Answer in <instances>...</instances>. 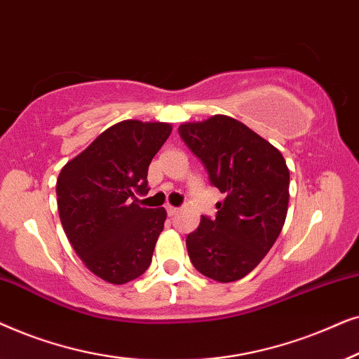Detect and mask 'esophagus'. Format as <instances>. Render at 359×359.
Masks as SVG:
<instances>
[{"label": "esophagus", "mask_w": 359, "mask_h": 359, "mask_svg": "<svg viewBox=\"0 0 359 359\" xmlns=\"http://www.w3.org/2000/svg\"><path fill=\"white\" fill-rule=\"evenodd\" d=\"M165 210H167V215H169V217H174V215H175L177 212H179V208L172 207V205H167Z\"/></svg>", "instance_id": "obj_1"}]
</instances>
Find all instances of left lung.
Masks as SVG:
<instances>
[{
    "mask_svg": "<svg viewBox=\"0 0 359 359\" xmlns=\"http://www.w3.org/2000/svg\"><path fill=\"white\" fill-rule=\"evenodd\" d=\"M179 135L224 195L217 218L202 217L187 236L195 269L218 283L250 274L283 231L289 207L284 156L246 124L226 114L184 123Z\"/></svg>",
    "mask_w": 359,
    "mask_h": 359,
    "instance_id": "left-lung-1",
    "label": "left lung"
}]
</instances>
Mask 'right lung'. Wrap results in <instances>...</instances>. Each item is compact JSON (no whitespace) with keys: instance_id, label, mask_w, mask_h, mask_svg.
<instances>
[{"instance_id":"1","label":"right lung","mask_w":359,"mask_h":359,"mask_svg":"<svg viewBox=\"0 0 359 359\" xmlns=\"http://www.w3.org/2000/svg\"><path fill=\"white\" fill-rule=\"evenodd\" d=\"M170 133L169 123L119 121L57 179L65 235L87 269L109 284L130 283L151 264L167 213L141 207L136 194L149 192L147 169Z\"/></svg>"}]
</instances>
